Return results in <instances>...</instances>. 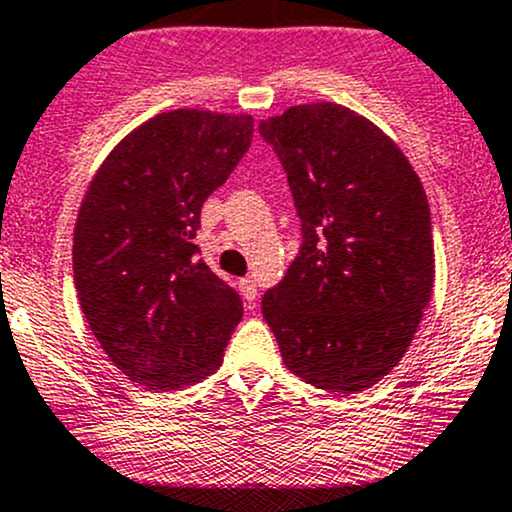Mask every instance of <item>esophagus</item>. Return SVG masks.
<instances>
[{"instance_id": "1", "label": "esophagus", "mask_w": 512, "mask_h": 512, "mask_svg": "<svg viewBox=\"0 0 512 512\" xmlns=\"http://www.w3.org/2000/svg\"><path fill=\"white\" fill-rule=\"evenodd\" d=\"M239 285H241V295H244V300L251 305V302H254L256 295H258L256 280H254V278H244Z\"/></svg>"}]
</instances>
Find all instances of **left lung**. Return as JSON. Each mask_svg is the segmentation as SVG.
<instances>
[{
  "instance_id": "obj_1",
  "label": "left lung",
  "mask_w": 512,
  "mask_h": 512,
  "mask_svg": "<svg viewBox=\"0 0 512 512\" xmlns=\"http://www.w3.org/2000/svg\"><path fill=\"white\" fill-rule=\"evenodd\" d=\"M258 131L302 219V249L263 317L295 376L359 393L403 359L432 298L425 188L398 144L342 104H298Z\"/></svg>"
}]
</instances>
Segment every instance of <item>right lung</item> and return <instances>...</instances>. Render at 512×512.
<instances>
[{"label": "right lung", "instance_id": "1", "mask_svg": "<svg viewBox=\"0 0 512 512\" xmlns=\"http://www.w3.org/2000/svg\"><path fill=\"white\" fill-rule=\"evenodd\" d=\"M251 136L249 114H156L112 148L82 197L73 236L82 315L112 364L156 393L217 371L244 315L192 239Z\"/></svg>", "mask_w": 512, "mask_h": 512}]
</instances>
